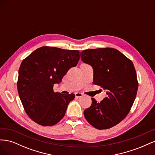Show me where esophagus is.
<instances>
[{
    "label": "esophagus",
    "mask_w": 155,
    "mask_h": 155,
    "mask_svg": "<svg viewBox=\"0 0 155 155\" xmlns=\"http://www.w3.org/2000/svg\"><path fill=\"white\" fill-rule=\"evenodd\" d=\"M75 95H76V97H81L83 96V94L80 92H76L75 93Z\"/></svg>",
    "instance_id": "esophagus-1"
}]
</instances>
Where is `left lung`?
<instances>
[{"instance_id":"1","label":"left lung","mask_w":155,"mask_h":155,"mask_svg":"<svg viewBox=\"0 0 155 155\" xmlns=\"http://www.w3.org/2000/svg\"><path fill=\"white\" fill-rule=\"evenodd\" d=\"M83 63L92 67L94 85L105 90L100 103L92 97V105L84 110L88 122L97 129H107L119 124L129 112L138 83L131 61L118 50L106 48L85 50L80 53Z\"/></svg>"}]
</instances>
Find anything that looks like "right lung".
<instances>
[{"label":"right lung","mask_w":155,"mask_h":155,"mask_svg":"<svg viewBox=\"0 0 155 155\" xmlns=\"http://www.w3.org/2000/svg\"><path fill=\"white\" fill-rule=\"evenodd\" d=\"M79 60L78 50L43 46L22 61L18 70V93L30 118L43 126L61 120L74 94L54 92V84L61 83L68 70Z\"/></svg>","instance_id":"add662e5"}]
</instances>
